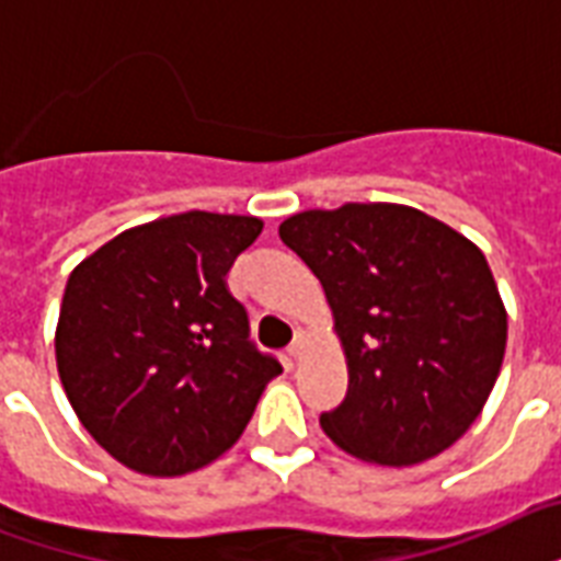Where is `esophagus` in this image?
Here are the masks:
<instances>
[{"instance_id":"esophagus-1","label":"esophagus","mask_w":561,"mask_h":561,"mask_svg":"<svg viewBox=\"0 0 561 561\" xmlns=\"http://www.w3.org/2000/svg\"><path fill=\"white\" fill-rule=\"evenodd\" d=\"M288 356L294 358V362H297V358L302 356V341H299V337H297V341H294V344H290V347H288Z\"/></svg>"}]
</instances>
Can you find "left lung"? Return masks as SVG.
Wrapping results in <instances>:
<instances>
[{
    "instance_id": "1",
    "label": "left lung",
    "mask_w": 561,
    "mask_h": 561,
    "mask_svg": "<svg viewBox=\"0 0 561 561\" xmlns=\"http://www.w3.org/2000/svg\"><path fill=\"white\" fill-rule=\"evenodd\" d=\"M285 247L327 290L347 356V397L320 426L376 465H417L480 417L506 353V309L477 243L394 203L302 211Z\"/></svg>"
}]
</instances>
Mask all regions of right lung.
Wrapping results in <instances>:
<instances>
[{"label": "right lung", "mask_w": 561, "mask_h": 561, "mask_svg": "<svg viewBox=\"0 0 561 561\" xmlns=\"http://www.w3.org/2000/svg\"><path fill=\"white\" fill-rule=\"evenodd\" d=\"M259 217L185 211L111 238L70 273L55 358L81 426L126 468L182 477L224 456L282 374L226 288Z\"/></svg>", "instance_id": "right-lung-1"}]
</instances>
